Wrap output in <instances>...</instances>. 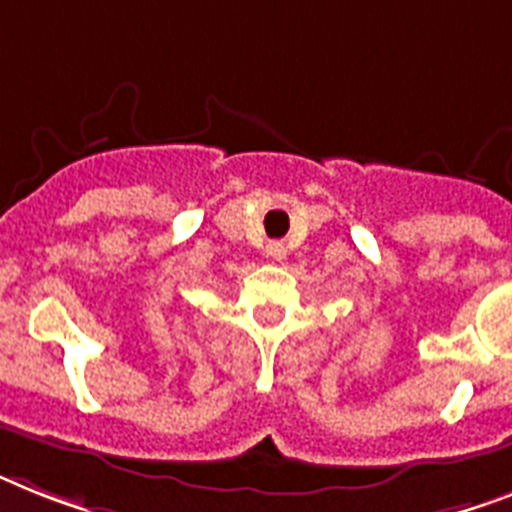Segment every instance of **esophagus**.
Wrapping results in <instances>:
<instances>
[{"instance_id": "34e87169", "label": "esophagus", "mask_w": 512, "mask_h": 512, "mask_svg": "<svg viewBox=\"0 0 512 512\" xmlns=\"http://www.w3.org/2000/svg\"><path fill=\"white\" fill-rule=\"evenodd\" d=\"M266 251H269V256H272V259H285L287 248L282 246V243H269V248H266Z\"/></svg>"}]
</instances>
